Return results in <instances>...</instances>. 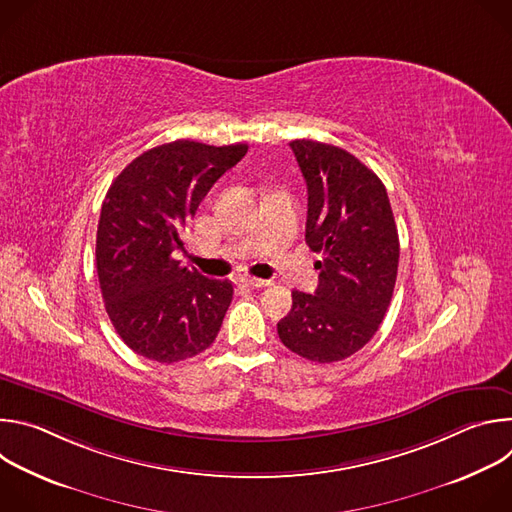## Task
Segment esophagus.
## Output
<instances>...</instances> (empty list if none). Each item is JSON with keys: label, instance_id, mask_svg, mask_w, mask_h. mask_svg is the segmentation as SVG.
Here are the masks:
<instances>
[{"label": "esophagus", "instance_id": "obj_1", "mask_svg": "<svg viewBox=\"0 0 512 512\" xmlns=\"http://www.w3.org/2000/svg\"><path fill=\"white\" fill-rule=\"evenodd\" d=\"M241 283H245V285H249V287H267L271 281H267V279H259V277H249V275H243L241 277Z\"/></svg>", "mask_w": 512, "mask_h": 512}]
</instances>
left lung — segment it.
<instances>
[{
    "label": "left lung",
    "instance_id": "1",
    "mask_svg": "<svg viewBox=\"0 0 512 512\" xmlns=\"http://www.w3.org/2000/svg\"><path fill=\"white\" fill-rule=\"evenodd\" d=\"M308 186L306 243L322 253L314 294L291 291L281 342L312 362H336L367 344L393 298L399 235L379 176L336 145L289 143Z\"/></svg>",
    "mask_w": 512,
    "mask_h": 512
}]
</instances>
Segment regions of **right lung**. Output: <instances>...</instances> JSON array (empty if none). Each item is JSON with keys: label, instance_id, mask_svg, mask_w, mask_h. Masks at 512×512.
Returning a JSON list of instances; mask_svg holds the SVG:
<instances>
[{"label": "right lung", "instance_id": "add662e5", "mask_svg": "<svg viewBox=\"0 0 512 512\" xmlns=\"http://www.w3.org/2000/svg\"><path fill=\"white\" fill-rule=\"evenodd\" d=\"M247 150L178 139L143 152L107 190L97 275L111 324L133 352L170 364L206 350L221 330L233 283L182 267L174 251L212 184Z\"/></svg>", "mask_w": 512, "mask_h": 512}]
</instances>
